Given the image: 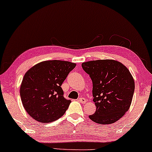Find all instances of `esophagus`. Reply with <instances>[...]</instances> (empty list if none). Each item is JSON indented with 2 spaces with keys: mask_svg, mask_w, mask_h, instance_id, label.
Here are the masks:
<instances>
[{
  "mask_svg": "<svg viewBox=\"0 0 152 152\" xmlns=\"http://www.w3.org/2000/svg\"><path fill=\"white\" fill-rule=\"evenodd\" d=\"M79 102L80 103H81L82 104H85L87 102V100H86V99L84 98H79Z\"/></svg>",
  "mask_w": 152,
  "mask_h": 152,
  "instance_id": "obj_1",
  "label": "esophagus"
}]
</instances>
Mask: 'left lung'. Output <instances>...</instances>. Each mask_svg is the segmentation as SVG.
Masks as SVG:
<instances>
[{
  "label": "left lung",
  "instance_id": "obj_1",
  "mask_svg": "<svg viewBox=\"0 0 152 152\" xmlns=\"http://www.w3.org/2000/svg\"><path fill=\"white\" fill-rule=\"evenodd\" d=\"M93 82L96 111L89 118L100 124L116 122L129 110L135 88L129 69L113 59H98L82 64Z\"/></svg>",
  "mask_w": 152,
  "mask_h": 152
}]
</instances>
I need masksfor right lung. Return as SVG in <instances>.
<instances>
[{
  "mask_svg": "<svg viewBox=\"0 0 152 152\" xmlns=\"http://www.w3.org/2000/svg\"><path fill=\"white\" fill-rule=\"evenodd\" d=\"M75 63L47 60L30 68L23 76L20 95L25 110L41 123H50L61 118L71 100L64 98L61 88Z\"/></svg>",
  "mask_w": 152,
  "mask_h": 152,
  "instance_id": "1",
  "label": "right lung"
}]
</instances>
